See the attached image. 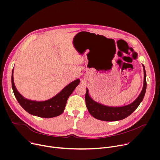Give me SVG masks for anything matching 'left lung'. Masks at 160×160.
I'll use <instances>...</instances> for the list:
<instances>
[{
  "mask_svg": "<svg viewBox=\"0 0 160 160\" xmlns=\"http://www.w3.org/2000/svg\"><path fill=\"white\" fill-rule=\"evenodd\" d=\"M144 78V85L142 90L139 97L136 99L132 103L127 106L122 107H108L102 105L99 103L95 102L89 96L88 89L85 94V99L86 102V106L88 109V112L92 117L95 118L106 121V122H113L123 120L129 115L138 108L140 103L143 100L144 97L146 90V73L145 68L143 65Z\"/></svg>",
  "mask_w": 160,
  "mask_h": 160,
  "instance_id": "1",
  "label": "left lung"
}]
</instances>
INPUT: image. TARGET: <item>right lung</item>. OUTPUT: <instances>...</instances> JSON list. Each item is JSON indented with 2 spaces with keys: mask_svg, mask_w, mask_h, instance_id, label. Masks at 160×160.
<instances>
[{
  "mask_svg": "<svg viewBox=\"0 0 160 160\" xmlns=\"http://www.w3.org/2000/svg\"><path fill=\"white\" fill-rule=\"evenodd\" d=\"M11 80L13 92L19 104L31 115L42 118H53L61 115L64 110L68 98L80 83V80L77 79L68 84L52 99L38 102L27 99L19 93L13 80V70Z\"/></svg>",
  "mask_w": 160,
  "mask_h": 160,
  "instance_id": "right-lung-1",
  "label": "right lung"
}]
</instances>
